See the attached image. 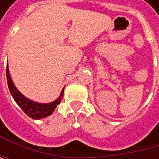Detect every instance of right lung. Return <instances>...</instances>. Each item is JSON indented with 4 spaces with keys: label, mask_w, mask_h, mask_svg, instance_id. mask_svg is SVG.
Here are the masks:
<instances>
[{
    "label": "right lung",
    "mask_w": 159,
    "mask_h": 159,
    "mask_svg": "<svg viewBox=\"0 0 159 159\" xmlns=\"http://www.w3.org/2000/svg\"><path fill=\"white\" fill-rule=\"evenodd\" d=\"M6 77H7V83H8V87L10 90V93L15 99L16 104L23 110V111L30 118L35 119V120H39L46 118L49 115L52 114V112L55 111L56 107L61 103V98L63 96V90L62 88L60 97L55 99L54 101L50 103H39L37 101H33L26 97H25L15 85L13 80L11 78L10 73H9V68H8V63L6 67Z\"/></svg>",
    "instance_id": "obj_1"
}]
</instances>
